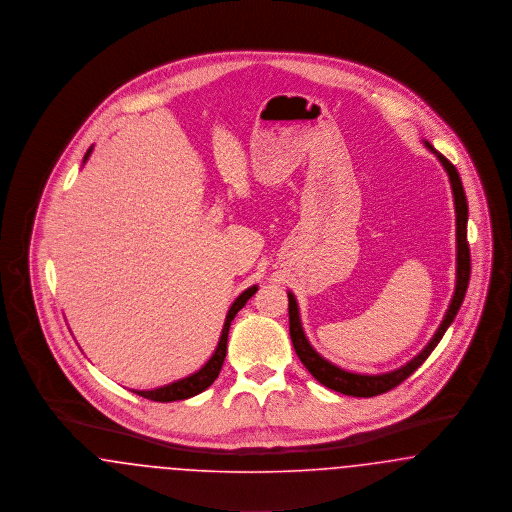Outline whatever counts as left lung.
<instances>
[{
    "label": "left lung",
    "instance_id": "8db88e82",
    "mask_svg": "<svg viewBox=\"0 0 512 512\" xmlns=\"http://www.w3.org/2000/svg\"><path fill=\"white\" fill-rule=\"evenodd\" d=\"M426 146L439 158V162L443 163V167L449 173L451 187H453V194H455V212H457V289H455V296L451 300V306H449L443 322L439 325V329L435 331L433 339L428 343V347L422 350L416 358H412L406 366L395 370V372L379 374V376L350 374V372H345V370L333 366L331 362L323 360L322 356L310 347L308 339L304 337L302 325H300L295 296L289 293V331H291V341H293L296 356L300 358V362L306 366V370L312 376L316 377L322 385L337 391V393L350 395V397H376V395L395 389L399 383H403L406 377H410V374H414L426 362L431 350L437 347V343L445 335L447 327L455 320L458 308H460L464 295H466L468 281H470V248H468V239H466V221H468L466 194L462 189V181L458 177L457 167L449 162L443 154H439L430 142H426Z\"/></svg>",
    "mask_w": 512,
    "mask_h": 512
}]
</instances>
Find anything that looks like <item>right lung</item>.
I'll return each mask as SVG.
<instances>
[{"instance_id": "obj_1", "label": "right lung", "mask_w": 512, "mask_h": 512, "mask_svg": "<svg viewBox=\"0 0 512 512\" xmlns=\"http://www.w3.org/2000/svg\"><path fill=\"white\" fill-rule=\"evenodd\" d=\"M88 156H90V150L86 152L84 160H88ZM256 291H258V287H250V289H246L243 295L239 296V298L233 302V306H231L229 312H227V318H225V325H223L221 339H219V343H217L216 352H214V356L206 362L204 368H200V370H198L196 374H192V376L179 379V381H175V383H171V385H165V387H160V389L135 391L136 395H140V397H144V399H150V401H156V403H171V401H185V399H190V397L202 393L204 389H208V387L216 381V377L219 376V370H221V366H223V360H225V354H227V337H229L231 322H233V318L237 316V312L246 304V300L254 295Z\"/></svg>"}]
</instances>
